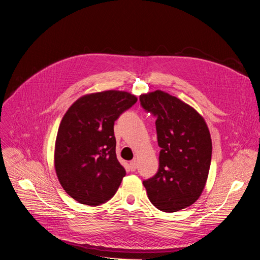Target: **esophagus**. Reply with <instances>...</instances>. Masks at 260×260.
Returning <instances> with one entry per match:
<instances>
[{
	"mask_svg": "<svg viewBox=\"0 0 260 260\" xmlns=\"http://www.w3.org/2000/svg\"><path fill=\"white\" fill-rule=\"evenodd\" d=\"M129 167H131V170H132L133 172L136 171V169H137V161H136V159H133V160L129 162Z\"/></svg>",
	"mask_w": 260,
	"mask_h": 260,
	"instance_id": "34e87169",
	"label": "esophagus"
}]
</instances>
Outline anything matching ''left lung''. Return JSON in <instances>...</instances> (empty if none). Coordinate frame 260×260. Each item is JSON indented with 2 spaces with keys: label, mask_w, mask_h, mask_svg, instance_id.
I'll list each match as a JSON object with an SVG mask.
<instances>
[{
  "label": "left lung",
  "mask_w": 260,
  "mask_h": 260,
  "mask_svg": "<svg viewBox=\"0 0 260 260\" xmlns=\"http://www.w3.org/2000/svg\"><path fill=\"white\" fill-rule=\"evenodd\" d=\"M142 107L156 117L159 168L143 181L158 210L177 212L196 203L209 175L212 140L204 117L188 104L162 90L140 95Z\"/></svg>",
  "instance_id": "8db88e82"
}]
</instances>
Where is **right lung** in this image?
I'll list each match as a JSON object with an SVG mask.
<instances>
[{"label":"right lung","mask_w":260,"mask_h":260,"mask_svg":"<svg viewBox=\"0 0 260 260\" xmlns=\"http://www.w3.org/2000/svg\"><path fill=\"white\" fill-rule=\"evenodd\" d=\"M138 101L120 90L88 93L63 115L54 148V168L64 191L80 204L112 198L125 176L116 156L114 122Z\"/></svg>","instance_id":"right-lung-1"}]
</instances>
